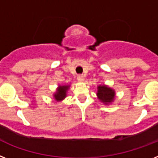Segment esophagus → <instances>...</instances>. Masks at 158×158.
<instances>
[{
	"label": "esophagus",
	"instance_id": "esophagus-1",
	"mask_svg": "<svg viewBox=\"0 0 158 158\" xmlns=\"http://www.w3.org/2000/svg\"><path fill=\"white\" fill-rule=\"evenodd\" d=\"M77 79L79 80V81L80 82H83V80H84V76H83V75H79L77 76Z\"/></svg>",
	"mask_w": 158,
	"mask_h": 158
}]
</instances>
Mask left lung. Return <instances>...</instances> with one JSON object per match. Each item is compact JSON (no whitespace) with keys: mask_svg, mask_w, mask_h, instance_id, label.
<instances>
[{"mask_svg":"<svg viewBox=\"0 0 158 158\" xmlns=\"http://www.w3.org/2000/svg\"><path fill=\"white\" fill-rule=\"evenodd\" d=\"M97 95L99 99L104 103H110L114 99L115 92L113 90L106 86H99Z\"/></svg>","mask_w":158,"mask_h":158,"instance_id":"1","label":"left lung"}]
</instances>
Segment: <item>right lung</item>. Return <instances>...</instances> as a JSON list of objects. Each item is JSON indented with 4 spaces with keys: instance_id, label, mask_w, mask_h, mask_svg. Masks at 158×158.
I'll use <instances>...</instances> for the list:
<instances>
[{
    "instance_id": "right-lung-1",
    "label": "right lung",
    "mask_w": 158,
    "mask_h": 158,
    "mask_svg": "<svg viewBox=\"0 0 158 158\" xmlns=\"http://www.w3.org/2000/svg\"><path fill=\"white\" fill-rule=\"evenodd\" d=\"M69 86H60V87L58 88V91L55 94H54V98L57 100H62V99H64L66 97V93H67V91L68 90Z\"/></svg>"
}]
</instances>
